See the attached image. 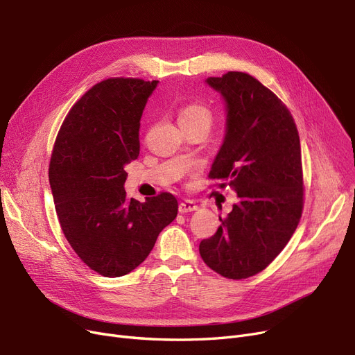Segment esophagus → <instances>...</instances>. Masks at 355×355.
Segmentation results:
<instances>
[{"label":"esophagus","mask_w":355,"mask_h":355,"mask_svg":"<svg viewBox=\"0 0 355 355\" xmlns=\"http://www.w3.org/2000/svg\"><path fill=\"white\" fill-rule=\"evenodd\" d=\"M198 209V206L194 203V202H191V200H184V202H181L180 205H178V210H180V213H190V211H194V210H197Z\"/></svg>","instance_id":"1"}]
</instances>
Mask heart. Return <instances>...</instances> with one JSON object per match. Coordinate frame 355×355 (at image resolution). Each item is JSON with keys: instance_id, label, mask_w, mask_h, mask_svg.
Listing matches in <instances>:
<instances>
[{"instance_id": "1", "label": "heart", "mask_w": 355, "mask_h": 355, "mask_svg": "<svg viewBox=\"0 0 355 355\" xmlns=\"http://www.w3.org/2000/svg\"><path fill=\"white\" fill-rule=\"evenodd\" d=\"M190 121L205 123V125L210 126L211 114L207 107L202 104H196V103L184 105L178 113V123L180 125H184V123H190Z\"/></svg>"}]
</instances>
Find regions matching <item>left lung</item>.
Segmentation results:
<instances>
[{
  "label": "left lung",
  "instance_id": "1",
  "mask_svg": "<svg viewBox=\"0 0 355 355\" xmlns=\"http://www.w3.org/2000/svg\"><path fill=\"white\" fill-rule=\"evenodd\" d=\"M206 83L226 104V132L209 177L236 191L238 203L218 232L200 242L205 263L226 279L263 271L299 225L303 210L300 139L287 107L245 72Z\"/></svg>",
  "mask_w": 355,
  "mask_h": 355
}]
</instances>
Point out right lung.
Returning a JSON list of instances; mask_svg holds the SVG:
<instances>
[{"instance_id": "obj_1", "label": "right lung", "mask_w": 355, "mask_h": 355, "mask_svg": "<svg viewBox=\"0 0 355 355\" xmlns=\"http://www.w3.org/2000/svg\"><path fill=\"white\" fill-rule=\"evenodd\" d=\"M158 81L109 78L73 104L53 146L49 182L62 232L84 263L104 277L142 264L177 218L171 193L128 198L125 166L139 157L141 117Z\"/></svg>"}]
</instances>
